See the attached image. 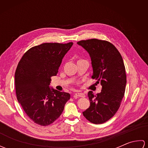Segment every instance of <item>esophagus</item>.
<instances>
[{
	"instance_id": "esophagus-1",
	"label": "esophagus",
	"mask_w": 148,
	"mask_h": 148,
	"mask_svg": "<svg viewBox=\"0 0 148 148\" xmlns=\"http://www.w3.org/2000/svg\"><path fill=\"white\" fill-rule=\"evenodd\" d=\"M74 97H85V95L83 93H76L74 94Z\"/></svg>"
}]
</instances>
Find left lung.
I'll return each instance as SVG.
<instances>
[{
    "label": "left lung",
    "instance_id": "1",
    "mask_svg": "<svg viewBox=\"0 0 148 148\" xmlns=\"http://www.w3.org/2000/svg\"><path fill=\"white\" fill-rule=\"evenodd\" d=\"M90 56L93 79L100 83L101 92L88 93L90 106L83 114L94 124L108 121L117 112L123 98L127 76L122 56L116 47L108 41L97 39L77 42Z\"/></svg>",
    "mask_w": 148,
    "mask_h": 148
}]
</instances>
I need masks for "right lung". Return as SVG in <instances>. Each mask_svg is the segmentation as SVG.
Instances as JSON below:
<instances>
[{"mask_svg":"<svg viewBox=\"0 0 148 148\" xmlns=\"http://www.w3.org/2000/svg\"><path fill=\"white\" fill-rule=\"evenodd\" d=\"M73 42L43 43L29 49L15 72L17 100L36 124L48 126L58 119L70 94L50 88L51 77L57 74L62 59Z\"/></svg>","mask_w":148,"mask_h":148,"instance_id":"right-lung-1","label":"right lung"}]
</instances>
